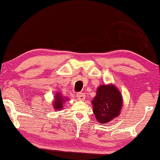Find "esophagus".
I'll list each match as a JSON object with an SVG mask.
<instances>
[{"label": "esophagus", "mask_w": 160, "mask_h": 160, "mask_svg": "<svg viewBox=\"0 0 160 160\" xmlns=\"http://www.w3.org/2000/svg\"><path fill=\"white\" fill-rule=\"evenodd\" d=\"M76 96H77V98L78 100H83L84 99V98H85V95L84 93H82V92H78V93H77L76 94Z\"/></svg>", "instance_id": "34e87169"}]
</instances>
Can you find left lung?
Here are the masks:
<instances>
[{"label":"left lung","mask_w":160,"mask_h":160,"mask_svg":"<svg viewBox=\"0 0 160 160\" xmlns=\"http://www.w3.org/2000/svg\"><path fill=\"white\" fill-rule=\"evenodd\" d=\"M92 104L97 121L100 124H107L120 114L123 100L114 85L104 84L98 87Z\"/></svg>","instance_id":"1"}]
</instances>
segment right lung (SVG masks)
I'll list each match as a JSON object with an SVG mask.
<instances>
[{
    "label": "right lung",
    "instance_id": "obj_1",
    "mask_svg": "<svg viewBox=\"0 0 160 160\" xmlns=\"http://www.w3.org/2000/svg\"><path fill=\"white\" fill-rule=\"evenodd\" d=\"M66 99L67 98L60 95V92H57L55 96H54V101L53 102L54 108L58 111L62 109L65 101H66Z\"/></svg>",
    "mask_w": 160,
    "mask_h": 160
}]
</instances>
